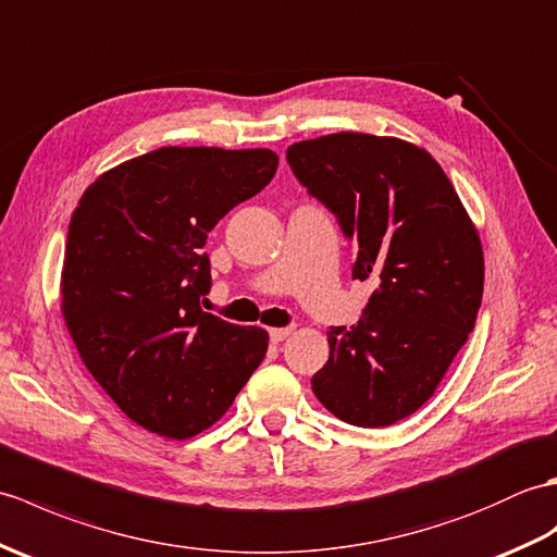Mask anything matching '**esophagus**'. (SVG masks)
<instances>
[{
  "label": "esophagus",
  "mask_w": 557,
  "mask_h": 557,
  "mask_svg": "<svg viewBox=\"0 0 557 557\" xmlns=\"http://www.w3.org/2000/svg\"><path fill=\"white\" fill-rule=\"evenodd\" d=\"M290 333H293V329H269V338H271V343H281V341H286Z\"/></svg>",
  "instance_id": "1"
}]
</instances>
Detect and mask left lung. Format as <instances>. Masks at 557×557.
I'll return each instance as SVG.
<instances>
[{"label":"left lung","instance_id":"1","mask_svg":"<svg viewBox=\"0 0 557 557\" xmlns=\"http://www.w3.org/2000/svg\"><path fill=\"white\" fill-rule=\"evenodd\" d=\"M293 174L357 247L352 278L376 288L357 326L326 331L312 391L355 426L400 422L434 395L474 329L484 293L479 231L422 147L331 133L288 147Z\"/></svg>","mask_w":557,"mask_h":557}]
</instances>
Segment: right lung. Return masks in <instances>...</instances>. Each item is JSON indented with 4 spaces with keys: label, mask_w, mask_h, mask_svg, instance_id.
<instances>
[{
    "label": "right lung",
    "mask_w": 557,
    "mask_h": 557,
    "mask_svg": "<svg viewBox=\"0 0 557 557\" xmlns=\"http://www.w3.org/2000/svg\"><path fill=\"white\" fill-rule=\"evenodd\" d=\"M276 152L159 147L88 185L69 224L61 314L135 424L190 438L262 364L269 333L202 312L207 233L274 178Z\"/></svg>",
    "instance_id": "right-lung-1"
}]
</instances>
